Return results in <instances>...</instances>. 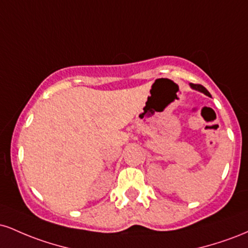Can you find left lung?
Here are the masks:
<instances>
[{"label": "left lung", "mask_w": 248, "mask_h": 248, "mask_svg": "<svg viewBox=\"0 0 248 248\" xmlns=\"http://www.w3.org/2000/svg\"><path fill=\"white\" fill-rule=\"evenodd\" d=\"M190 87H191L192 90H195V91H198V92H202V93H204V94L207 95V96H211V94H210V93H209V91H207L206 88L204 87V86H202V85L190 84Z\"/></svg>", "instance_id": "8db88e82"}]
</instances>
